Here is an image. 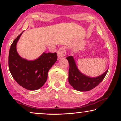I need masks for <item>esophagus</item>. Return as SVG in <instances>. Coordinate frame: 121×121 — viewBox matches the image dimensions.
Listing matches in <instances>:
<instances>
[{"label": "esophagus", "instance_id": "esophagus-1", "mask_svg": "<svg viewBox=\"0 0 121 121\" xmlns=\"http://www.w3.org/2000/svg\"><path fill=\"white\" fill-rule=\"evenodd\" d=\"M57 55L59 58L63 57L66 55V50L64 47H60L57 52Z\"/></svg>", "mask_w": 121, "mask_h": 121}]
</instances>
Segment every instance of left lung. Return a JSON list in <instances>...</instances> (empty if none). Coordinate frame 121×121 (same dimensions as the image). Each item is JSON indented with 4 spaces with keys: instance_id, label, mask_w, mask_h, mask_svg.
<instances>
[{
    "instance_id": "8db88e82",
    "label": "left lung",
    "mask_w": 121,
    "mask_h": 121,
    "mask_svg": "<svg viewBox=\"0 0 121 121\" xmlns=\"http://www.w3.org/2000/svg\"><path fill=\"white\" fill-rule=\"evenodd\" d=\"M67 59L69 65L68 82L74 89L79 91H87L94 89L103 80L108 72L107 70L97 77H87L79 70L73 56H68Z\"/></svg>"
}]
</instances>
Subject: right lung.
Segmentation results:
<instances>
[{
  "label": "right lung",
  "mask_w": 121,
  "mask_h": 121,
  "mask_svg": "<svg viewBox=\"0 0 121 121\" xmlns=\"http://www.w3.org/2000/svg\"><path fill=\"white\" fill-rule=\"evenodd\" d=\"M22 32L15 39L10 46L8 58L9 70L20 85L27 90H36L41 88L46 82L49 70L57 61V53L44 52L39 58L33 60L22 58L16 48Z\"/></svg>",
  "instance_id": "obj_1"
}]
</instances>
